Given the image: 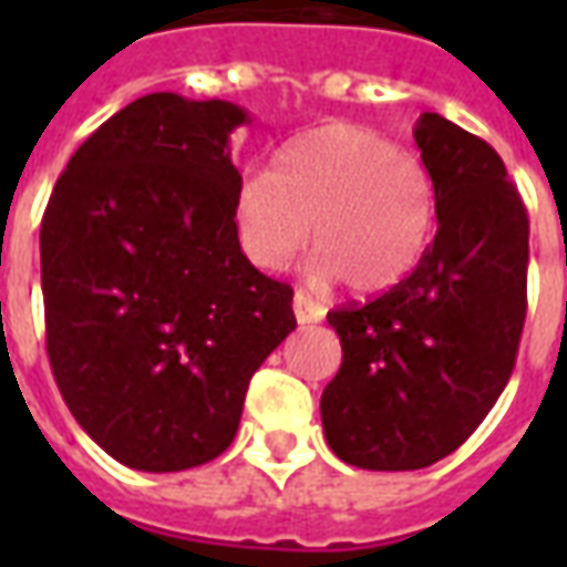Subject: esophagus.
Segmentation results:
<instances>
[{
    "label": "esophagus",
    "mask_w": 567,
    "mask_h": 567,
    "mask_svg": "<svg viewBox=\"0 0 567 567\" xmlns=\"http://www.w3.org/2000/svg\"><path fill=\"white\" fill-rule=\"evenodd\" d=\"M324 312H328V309L321 307L319 300H312L307 291H297L295 295V319L300 321V324H316V321L324 319Z\"/></svg>",
    "instance_id": "obj_1"
}]
</instances>
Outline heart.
<instances>
[{
	"label": "heart",
	"mask_w": 567,
	"mask_h": 567,
	"mask_svg": "<svg viewBox=\"0 0 567 567\" xmlns=\"http://www.w3.org/2000/svg\"><path fill=\"white\" fill-rule=\"evenodd\" d=\"M234 230L248 264L285 270L307 248L309 276L385 291L425 258L437 230V187L425 163L352 124H328L285 145L272 173L248 175L234 197Z\"/></svg>",
	"instance_id": "b5f03b06"
}]
</instances>
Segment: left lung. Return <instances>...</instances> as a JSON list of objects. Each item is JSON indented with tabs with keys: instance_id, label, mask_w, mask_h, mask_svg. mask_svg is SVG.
<instances>
[{
	"instance_id": "obj_1",
	"label": "left lung",
	"mask_w": 567,
	"mask_h": 567,
	"mask_svg": "<svg viewBox=\"0 0 567 567\" xmlns=\"http://www.w3.org/2000/svg\"><path fill=\"white\" fill-rule=\"evenodd\" d=\"M437 234L406 279L328 312L343 364L321 394L337 458L419 471L471 437L511 380L525 321L528 215L498 151L446 117H419Z\"/></svg>"
}]
</instances>
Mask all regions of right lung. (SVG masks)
I'll return each mask as SVG.
<instances>
[{
    "instance_id": "obj_1",
    "label": "right lung",
    "mask_w": 567,
    "mask_h": 567,
    "mask_svg": "<svg viewBox=\"0 0 567 567\" xmlns=\"http://www.w3.org/2000/svg\"><path fill=\"white\" fill-rule=\"evenodd\" d=\"M227 100L148 93L84 142L42 218L48 358L112 458L173 474L236 437L248 380L297 328L295 291L234 230Z\"/></svg>"
}]
</instances>
